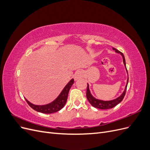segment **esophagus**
Returning a JSON list of instances; mask_svg holds the SVG:
<instances>
[{
	"label": "esophagus",
	"instance_id": "34e87169",
	"mask_svg": "<svg viewBox=\"0 0 150 150\" xmlns=\"http://www.w3.org/2000/svg\"><path fill=\"white\" fill-rule=\"evenodd\" d=\"M83 76H84L83 71H81V70H78L75 72L74 76V80L79 79L81 78H82Z\"/></svg>",
	"mask_w": 150,
	"mask_h": 150
}]
</instances>
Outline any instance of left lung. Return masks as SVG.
<instances>
[{"label": "left lung", "instance_id": "1", "mask_svg": "<svg viewBox=\"0 0 150 150\" xmlns=\"http://www.w3.org/2000/svg\"><path fill=\"white\" fill-rule=\"evenodd\" d=\"M112 49L115 50V51L116 53L120 54L121 55V56L122 57V60H123L124 65L126 68V71L127 72V73H128V71H127L126 67L125 58L123 54L120 51H119L118 50H117L115 48L112 47ZM128 79H127L126 85L124 91L122 92V93L120 95L119 97H117V98H116L115 99H112V100H110V101H104V100H101V99H96V98H94L92 95V94L91 93L90 89H89V84L88 83V88H87V91H86V97H87V99H88V101L89 102V103L94 108L101 109V110H107V109L112 108L115 106H116L117 104H118L120 103H121L122 99H123V98L125 96V94H126V91L127 85H128Z\"/></svg>", "mask_w": 150, "mask_h": 150}]
</instances>
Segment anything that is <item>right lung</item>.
Listing matches in <instances>:
<instances>
[{
    "label": "right lung",
    "mask_w": 150,
    "mask_h": 150,
    "mask_svg": "<svg viewBox=\"0 0 150 150\" xmlns=\"http://www.w3.org/2000/svg\"><path fill=\"white\" fill-rule=\"evenodd\" d=\"M74 82V81L73 79H71L69 82L65 86L64 89L62 90L59 95L52 102L49 104H44V105H36V104H34L29 102L26 98H25V99L29 105L33 110L38 112L44 113V114H51V113L57 112L64 106L67 101L69 89H71Z\"/></svg>",
    "instance_id": "right-lung-1"
}]
</instances>
